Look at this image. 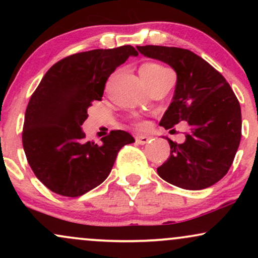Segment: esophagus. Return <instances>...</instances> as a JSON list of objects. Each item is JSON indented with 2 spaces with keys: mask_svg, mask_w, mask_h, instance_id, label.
I'll return each mask as SVG.
<instances>
[{
  "mask_svg": "<svg viewBox=\"0 0 258 258\" xmlns=\"http://www.w3.org/2000/svg\"><path fill=\"white\" fill-rule=\"evenodd\" d=\"M150 141V137H148V136H137V138H136V142H137L138 144H147L148 142Z\"/></svg>",
  "mask_w": 258,
  "mask_h": 258,
  "instance_id": "esophagus-1",
  "label": "esophagus"
}]
</instances>
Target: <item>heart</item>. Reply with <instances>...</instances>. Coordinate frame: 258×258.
Returning a JSON list of instances; mask_svg holds the SVG:
<instances>
[{
  "label": "heart",
  "mask_w": 258,
  "mask_h": 258,
  "mask_svg": "<svg viewBox=\"0 0 258 258\" xmlns=\"http://www.w3.org/2000/svg\"><path fill=\"white\" fill-rule=\"evenodd\" d=\"M166 70H167L166 68H164L162 65H160L158 63H147L141 68L139 73H141V75L147 76V78H153V76L160 75V74L165 73ZM138 125L143 126V123L139 122Z\"/></svg>",
  "instance_id": "b5f03b06"
}]
</instances>
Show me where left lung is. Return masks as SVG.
<instances>
[{"label": "left lung", "instance_id": "1", "mask_svg": "<svg viewBox=\"0 0 258 258\" xmlns=\"http://www.w3.org/2000/svg\"><path fill=\"white\" fill-rule=\"evenodd\" d=\"M144 57L170 65L177 74L172 103L160 125L168 130L186 121L183 143H170V156L158 173L171 184L189 190L214 185L232 166L241 138V109L226 79L189 49L137 46Z\"/></svg>", "mask_w": 258, "mask_h": 258}]
</instances>
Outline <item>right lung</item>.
Returning <instances> with one entry per match:
<instances>
[{"mask_svg":"<svg viewBox=\"0 0 258 258\" xmlns=\"http://www.w3.org/2000/svg\"><path fill=\"white\" fill-rule=\"evenodd\" d=\"M132 46L92 49L61 59L32 93L25 111L23 147L35 176L49 190L76 198L98 186L110 173L117 153L135 138L111 131L102 144L85 141L87 109L100 100L105 82L128 57Z\"/></svg>","mask_w":258,"mask_h":258,"instance_id":"1","label":"right lung"}]
</instances>
